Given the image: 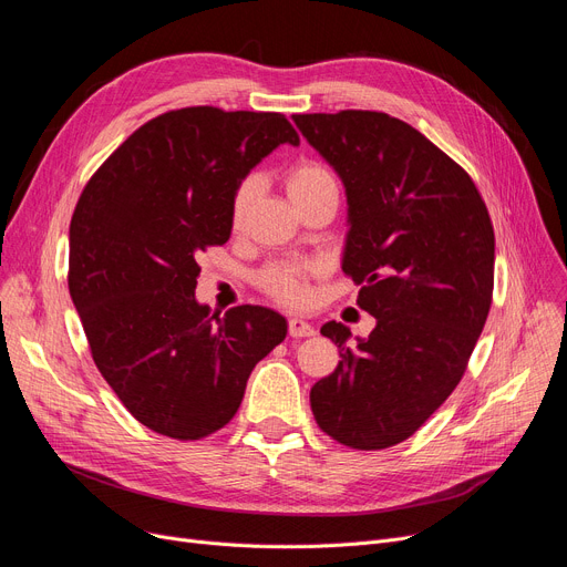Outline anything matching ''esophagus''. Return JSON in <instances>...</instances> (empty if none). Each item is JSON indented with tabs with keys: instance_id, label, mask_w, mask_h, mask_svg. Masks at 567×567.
<instances>
[{
	"instance_id": "1",
	"label": "esophagus",
	"mask_w": 567,
	"mask_h": 567,
	"mask_svg": "<svg viewBox=\"0 0 567 567\" xmlns=\"http://www.w3.org/2000/svg\"><path fill=\"white\" fill-rule=\"evenodd\" d=\"M289 336L291 338H310V336H315V329L306 319L293 317V319H289Z\"/></svg>"
}]
</instances>
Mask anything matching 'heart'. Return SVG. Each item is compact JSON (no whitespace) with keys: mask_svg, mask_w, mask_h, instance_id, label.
Segmentation results:
<instances>
[{"mask_svg":"<svg viewBox=\"0 0 567 567\" xmlns=\"http://www.w3.org/2000/svg\"><path fill=\"white\" fill-rule=\"evenodd\" d=\"M285 188H287V195L293 202V206L301 208L310 199L321 195L323 190L336 188V182H333L331 172L321 167L319 163L303 161V163H296L293 167L287 169ZM257 190H259V184L255 176H248L241 184H238L234 199H231V212H229L234 229H238L246 223V216L257 197ZM310 274H315L312 264H276V266H268L261 274V287L271 293L274 299H278L282 303L303 306L308 301L306 280Z\"/></svg>","mask_w":567,"mask_h":567,"instance_id":"obj_1","label":"heart"}]
</instances>
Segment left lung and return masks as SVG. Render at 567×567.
Instances as JSON below:
<instances>
[{"instance_id":"1","label":"left lung","mask_w":567,"mask_h":567,"mask_svg":"<svg viewBox=\"0 0 567 567\" xmlns=\"http://www.w3.org/2000/svg\"><path fill=\"white\" fill-rule=\"evenodd\" d=\"M347 195L342 271L377 319L321 326L342 361L310 391L317 425L355 451L409 439L449 400L492 306L494 229L471 176L423 133L370 110L293 114Z\"/></svg>"}]
</instances>
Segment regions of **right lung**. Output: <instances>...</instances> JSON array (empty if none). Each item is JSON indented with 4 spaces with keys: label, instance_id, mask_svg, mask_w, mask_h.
<instances>
[{
    "label": "right lung",
    "instance_id": "obj_1",
    "mask_svg": "<svg viewBox=\"0 0 567 567\" xmlns=\"http://www.w3.org/2000/svg\"><path fill=\"white\" fill-rule=\"evenodd\" d=\"M299 133L278 112L184 107L140 126L89 178L69 229V291L103 379L135 419L195 441L241 406L282 315L197 303V255L231 234L238 184Z\"/></svg>",
    "mask_w": 567,
    "mask_h": 567
}]
</instances>
